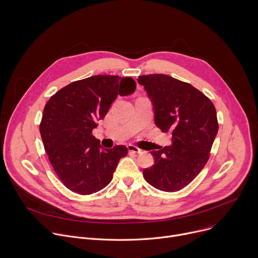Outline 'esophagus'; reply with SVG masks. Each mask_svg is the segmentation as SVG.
<instances>
[{
	"label": "esophagus",
	"instance_id": "obj_1",
	"mask_svg": "<svg viewBox=\"0 0 258 258\" xmlns=\"http://www.w3.org/2000/svg\"><path fill=\"white\" fill-rule=\"evenodd\" d=\"M127 149H128V152L131 153V154H139V153H141V149H139L138 147H136V146H134V145H128L127 146Z\"/></svg>",
	"mask_w": 258,
	"mask_h": 258
}]
</instances>
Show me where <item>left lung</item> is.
I'll use <instances>...</instances> for the list:
<instances>
[{
    "label": "left lung",
    "mask_w": 258,
    "mask_h": 258,
    "mask_svg": "<svg viewBox=\"0 0 258 258\" xmlns=\"http://www.w3.org/2000/svg\"><path fill=\"white\" fill-rule=\"evenodd\" d=\"M154 110L155 124L170 131L172 144L152 151L154 164L143 175L154 188L176 192L188 186L205 166L218 131L215 107L188 83L165 75L139 77Z\"/></svg>",
    "instance_id": "8db88e82"
}]
</instances>
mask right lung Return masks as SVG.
<instances>
[{
  "label": "right lung",
  "instance_id": "1",
  "mask_svg": "<svg viewBox=\"0 0 258 258\" xmlns=\"http://www.w3.org/2000/svg\"><path fill=\"white\" fill-rule=\"evenodd\" d=\"M136 87L132 78L94 76L67 85L47 102L41 137L56 174L70 191L91 195L111 181L127 148L104 149L92 132L116 97L133 94Z\"/></svg>",
  "mask_w": 258,
  "mask_h": 258
}]
</instances>
